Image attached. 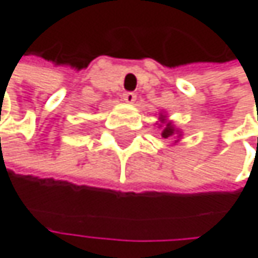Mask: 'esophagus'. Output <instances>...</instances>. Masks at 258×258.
Segmentation results:
<instances>
[{
  "label": "esophagus",
  "instance_id": "esophagus-1",
  "mask_svg": "<svg viewBox=\"0 0 258 258\" xmlns=\"http://www.w3.org/2000/svg\"><path fill=\"white\" fill-rule=\"evenodd\" d=\"M122 98H124L127 103H130V104H131V103H134V101H136L137 95H136L134 92H124V94H122Z\"/></svg>",
  "mask_w": 258,
  "mask_h": 258
}]
</instances>
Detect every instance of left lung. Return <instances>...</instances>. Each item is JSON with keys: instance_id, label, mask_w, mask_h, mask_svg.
I'll use <instances>...</instances> for the list:
<instances>
[{"instance_id": "obj_1", "label": "left lung", "mask_w": 258, "mask_h": 258, "mask_svg": "<svg viewBox=\"0 0 258 258\" xmlns=\"http://www.w3.org/2000/svg\"><path fill=\"white\" fill-rule=\"evenodd\" d=\"M160 121L164 124V125H160V127H163L161 136H163L164 139H172V137H176V136H178V137H180L179 130L175 128V125H173L172 122H167L164 115H160Z\"/></svg>"}]
</instances>
